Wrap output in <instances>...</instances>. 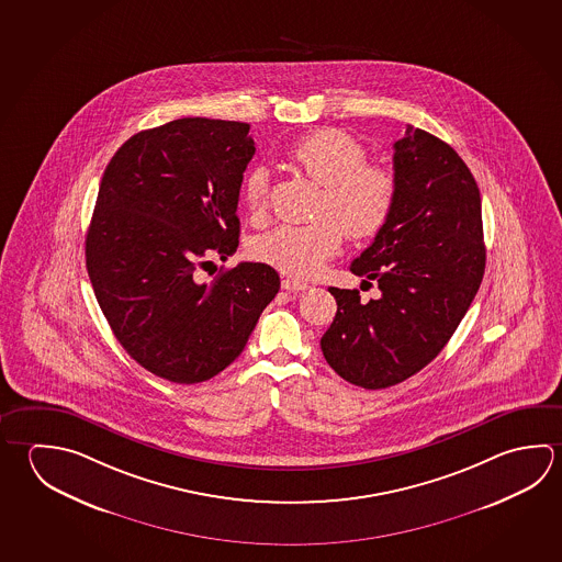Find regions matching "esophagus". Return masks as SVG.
<instances>
[{
    "mask_svg": "<svg viewBox=\"0 0 562 562\" xmlns=\"http://www.w3.org/2000/svg\"><path fill=\"white\" fill-rule=\"evenodd\" d=\"M282 288L290 290V292H304V290H307V284L302 282V280H295V278H284L282 280Z\"/></svg>",
    "mask_w": 562,
    "mask_h": 562,
    "instance_id": "34e87169",
    "label": "esophagus"
}]
</instances>
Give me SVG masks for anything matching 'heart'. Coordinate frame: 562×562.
Returning <instances> with one entry per match:
<instances>
[{"label": "heart", "instance_id": "b5f03b06", "mask_svg": "<svg viewBox=\"0 0 562 562\" xmlns=\"http://www.w3.org/2000/svg\"><path fill=\"white\" fill-rule=\"evenodd\" d=\"M288 159L322 186L315 217L307 225H280L255 240V257L292 277H310L341 245L374 237L393 215L398 181L393 171L369 164V154L344 130L324 128L305 134L288 149ZM270 176L262 166L243 181V201L252 215L267 209Z\"/></svg>", "mask_w": 562, "mask_h": 562}]
</instances>
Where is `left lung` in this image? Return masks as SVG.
Wrapping results in <instances>:
<instances>
[{
    "label": "left lung",
    "mask_w": 562,
    "mask_h": 562,
    "mask_svg": "<svg viewBox=\"0 0 562 562\" xmlns=\"http://www.w3.org/2000/svg\"><path fill=\"white\" fill-rule=\"evenodd\" d=\"M393 166V215L351 262L381 297L364 304L359 290L329 288L337 314L322 337L335 373L371 391L403 383L442 351L485 270L482 199L463 159L408 124Z\"/></svg>",
    "instance_id": "1"
}]
</instances>
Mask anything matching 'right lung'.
Instances as JSON below:
<instances>
[{
    "instance_id": "obj_1",
    "label": "right lung",
    "mask_w": 562,
    "mask_h": 562,
    "mask_svg": "<svg viewBox=\"0 0 562 562\" xmlns=\"http://www.w3.org/2000/svg\"><path fill=\"white\" fill-rule=\"evenodd\" d=\"M248 124L179 119L134 134L100 181L87 270L120 345L149 373L203 383L243 353L280 290L277 270L240 262L203 282L211 255L237 252L238 193L255 156Z\"/></svg>"
}]
</instances>
